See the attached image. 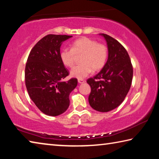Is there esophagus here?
I'll list each match as a JSON object with an SVG mask.
<instances>
[{
  "mask_svg": "<svg viewBox=\"0 0 159 159\" xmlns=\"http://www.w3.org/2000/svg\"><path fill=\"white\" fill-rule=\"evenodd\" d=\"M78 83H79V84H81V83H85V80H83V79H79V80H78Z\"/></svg>",
  "mask_w": 159,
  "mask_h": 159,
  "instance_id": "1",
  "label": "esophagus"
}]
</instances>
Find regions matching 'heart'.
<instances>
[{"label": "heart", "mask_w": 159, "mask_h": 159, "mask_svg": "<svg viewBox=\"0 0 159 159\" xmlns=\"http://www.w3.org/2000/svg\"><path fill=\"white\" fill-rule=\"evenodd\" d=\"M82 55L81 64L73 67L70 76L78 79H83L93 71H99L104 67L108 57V49L104 44L98 43L95 40L82 37L76 40L71 45V49L63 48L60 50V58L64 66L74 65L76 55Z\"/></svg>", "instance_id": "b5f03b06"}]
</instances>
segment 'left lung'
Returning a JSON list of instances; mask_svg holds the SVG:
<instances>
[{"label":"left lung","mask_w":159,"mask_h":159,"mask_svg":"<svg viewBox=\"0 0 159 159\" xmlns=\"http://www.w3.org/2000/svg\"><path fill=\"white\" fill-rule=\"evenodd\" d=\"M99 35L107 42L108 59L101 71L87 80L91 88L88 102L96 111L108 112L116 108L124 100L130 88L133 70L124 47L108 35Z\"/></svg>","instance_id":"obj_1"}]
</instances>
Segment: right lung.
Instances as JSON below:
<instances>
[{
	"label": "right lung",
	"mask_w": 159,
	"mask_h": 159,
	"mask_svg": "<svg viewBox=\"0 0 159 159\" xmlns=\"http://www.w3.org/2000/svg\"><path fill=\"white\" fill-rule=\"evenodd\" d=\"M66 35L49 34L32 48L25 67V83L29 97L43 114L51 116L63 114L69 106V94L77 85V79H62L69 71L60 58Z\"/></svg>",
	"instance_id": "right-lung-1"
}]
</instances>
